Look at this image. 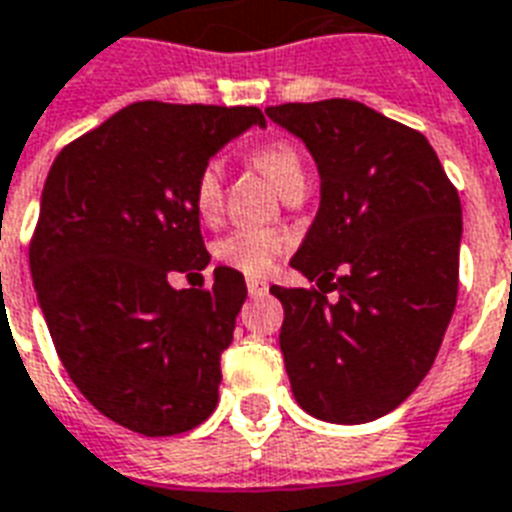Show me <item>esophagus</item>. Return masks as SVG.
Returning <instances> with one entry per match:
<instances>
[{
	"mask_svg": "<svg viewBox=\"0 0 512 512\" xmlns=\"http://www.w3.org/2000/svg\"><path fill=\"white\" fill-rule=\"evenodd\" d=\"M247 290L249 295H265L268 292V282H263V279H247Z\"/></svg>",
	"mask_w": 512,
	"mask_h": 512,
	"instance_id": "obj_1",
	"label": "esophagus"
}]
</instances>
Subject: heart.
<instances>
[{"mask_svg": "<svg viewBox=\"0 0 512 512\" xmlns=\"http://www.w3.org/2000/svg\"><path fill=\"white\" fill-rule=\"evenodd\" d=\"M252 163L271 179L276 190L287 198L295 190H306V161L298 144L290 139H271L252 150ZM193 206L201 220H214L222 206V166L220 161H206L193 179ZM284 249V239L268 228H236L214 244V257L228 268L263 276L271 271L273 260Z\"/></svg>", "mask_w": 512, "mask_h": 512, "instance_id": "1", "label": "heart"}]
</instances>
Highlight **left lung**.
Returning <instances> with one entry per match:
<instances>
[{
  "mask_svg": "<svg viewBox=\"0 0 512 512\" xmlns=\"http://www.w3.org/2000/svg\"><path fill=\"white\" fill-rule=\"evenodd\" d=\"M265 115L306 142L322 177L317 220L290 260L317 287H271L292 395L322 421L365 424L395 411L438 357L459 292V193L416 128L360 101Z\"/></svg>",
  "mask_w": 512,
  "mask_h": 512,
  "instance_id": "8db88e82",
  "label": "left lung"
}]
</instances>
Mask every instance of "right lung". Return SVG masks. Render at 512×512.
Returning a JSON list of instances; mask_svg holds the SVG:
<instances>
[{
  "label": "right lung",
  "mask_w": 512,
  "mask_h": 512,
  "mask_svg": "<svg viewBox=\"0 0 512 512\" xmlns=\"http://www.w3.org/2000/svg\"><path fill=\"white\" fill-rule=\"evenodd\" d=\"M265 126L257 107L139 101L58 152L29 265L58 360L120 427L166 438L220 397V357L247 300L236 268L174 290L209 265L193 179L222 144Z\"/></svg>",
  "instance_id": "1"
}]
</instances>
